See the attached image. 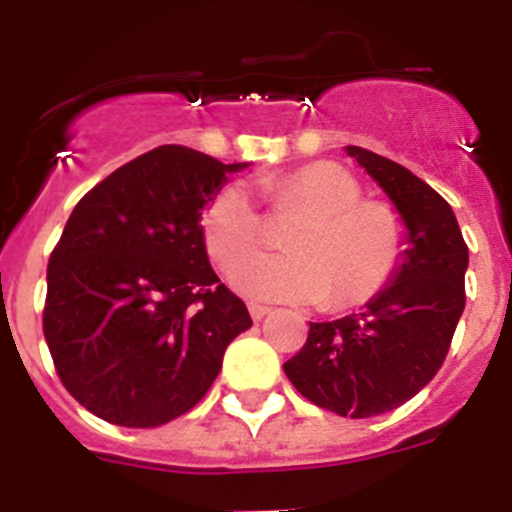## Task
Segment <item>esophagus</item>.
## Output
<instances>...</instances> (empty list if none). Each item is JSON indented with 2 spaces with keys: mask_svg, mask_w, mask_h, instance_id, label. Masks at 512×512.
I'll use <instances>...</instances> for the list:
<instances>
[{
  "mask_svg": "<svg viewBox=\"0 0 512 512\" xmlns=\"http://www.w3.org/2000/svg\"><path fill=\"white\" fill-rule=\"evenodd\" d=\"M248 312H251V318L256 320V323H259V320H264L266 315H269V312H271V307H266V305H259V302H251V305H248Z\"/></svg>",
  "mask_w": 512,
  "mask_h": 512,
  "instance_id": "1",
  "label": "esophagus"
}]
</instances>
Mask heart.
<instances>
[{"label":"heart","mask_w":512,"mask_h":512,"mask_svg":"<svg viewBox=\"0 0 512 512\" xmlns=\"http://www.w3.org/2000/svg\"><path fill=\"white\" fill-rule=\"evenodd\" d=\"M274 207L302 210L282 235L279 253H248L233 261L228 282L241 295L274 302L361 305L387 284L402 253V223L387 205L364 202L343 166H302L282 179H261ZM202 235L210 256L228 264L259 241L261 215L241 184H228L207 202Z\"/></svg>","instance_id":"1"}]
</instances>
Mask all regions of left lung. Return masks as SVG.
Wrapping results in <instances>:
<instances>
[{
  "label": "left lung",
  "instance_id": "1",
  "mask_svg": "<svg viewBox=\"0 0 512 512\" xmlns=\"http://www.w3.org/2000/svg\"><path fill=\"white\" fill-rule=\"evenodd\" d=\"M346 153L390 197L405 228L402 253L364 310L310 323L284 374L318 408L372 418L400 408L441 369L467 302L469 248L449 202L413 171L359 146Z\"/></svg>",
  "mask_w": 512,
  "mask_h": 512
}]
</instances>
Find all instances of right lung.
<instances>
[{"mask_svg": "<svg viewBox=\"0 0 512 512\" xmlns=\"http://www.w3.org/2000/svg\"><path fill=\"white\" fill-rule=\"evenodd\" d=\"M184 146H158L79 200L48 261L43 333L63 387L107 423L156 428L192 410L246 305L207 259L202 212L228 174Z\"/></svg>", "mask_w": 512, "mask_h": 512, "instance_id": "add662e5", "label": "right lung"}]
</instances>
